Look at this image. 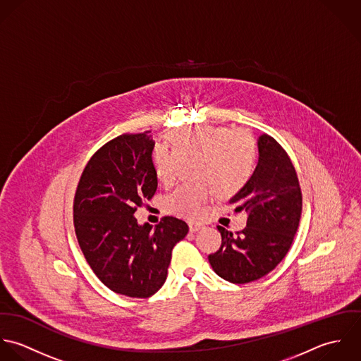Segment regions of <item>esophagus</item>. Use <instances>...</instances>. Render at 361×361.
<instances>
[{"mask_svg": "<svg viewBox=\"0 0 361 361\" xmlns=\"http://www.w3.org/2000/svg\"><path fill=\"white\" fill-rule=\"evenodd\" d=\"M188 227H190V231H191V233H197L198 230L204 228V224L197 223V221H190V223H188Z\"/></svg>", "mask_w": 361, "mask_h": 361, "instance_id": "obj_1", "label": "esophagus"}]
</instances>
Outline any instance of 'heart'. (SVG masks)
Instances as JSON below:
<instances>
[{
  "label": "heart",
  "instance_id": "1",
  "mask_svg": "<svg viewBox=\"0 0 361 361\" xmlns=\"http://www.w3.org/2000/svg\"><path fill=\"white\" fill-rule=\"evenodd\" d=\"M167 146L157 145L152 152L156 180L170 187L181 163H191L197 183L180 185L170 194L164 207L171 215L197 219L216 195H235L248 183L255 164V142L244 130H228L211 124L185 127L166 135Z\"/></svg>",
  "mask_w": 361,
  "mask_h": 361
}]
</instances>
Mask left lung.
<instances>
[{
    "mask_svg": "<svg viewBox=\"0 0 361 361\" xmlns=\"http://www.w3.org/2000/svg\"><path fill=\"white\" fill-rule=\"evenodd\" d=\"M258 161L248 183L230 204L248 214L247 227L233 235L221 226V245L208 257L220 278L248 283L274 271L285 258L298 228L302 198L294 166L272 137L257 141Z\"/></svg>",
    "mask_w": 361,
    "mask_h": 361,
    "instance_id": "1",
    "label": "left lung"
}]
</instances>
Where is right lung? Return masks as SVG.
Instances as JSON below:
<instances>
[{
  "mask_svg": "<svg viewBox=\"0 0 361 361\" xmlns=\"http://www.w3.org/2000/svg\"><path fill=\"white\" fill-rule=\"evenodd\" d=\"M153 149L149 131L102 146L87 161L73 200L76 238L92 271L110 290L137 298L164 285L173 247L188 233L177 217L153 227L134 216L157 188Z\"/></svg>",
  "mask_w": 361,
  "mask_h": 361,
  "instance_id": "obj_1",
  "label": "right lung"
}]
</instances>
